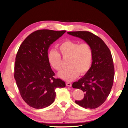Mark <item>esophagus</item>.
I'll return each mask as SVG.
<instances>
[{"instance_id": "1", "label": "esophagus", "mask_w": 128, "mask_h": 128, "mask_svg": "<svg viewBox=\"0 0 128 128\" xmlns=\"http://www.w3.org/2000/svg\"><path fill=\"white\" fill-rule=\"evenodd\" d=\"M66 86H69V87H71L72 86V84L70 83H69V82H67V83H66Z\"/></svg>"}]
</instances>
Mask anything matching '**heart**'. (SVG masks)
Segmentation results:
<instances>
[{"label": "heart", "instance_id": "heart-1", "mask_svg": "<svg viewBox=\"0 0 128 128\" xmlns=\"http://www.w3.org/2000/svg\"><path fill=\"white\" fill-rule=\"evenodd\" d=\"M58 50L59 53L56 50H51L48 53V59L50 65L59 72L62 68V60L60 55L64 59H68V67L59 74L61 78L72 81L76 78L80 73L84 75L90 70L92 63L93 51L89 44L67 40L60 44Z\"/></svg>", "mask_w": 128, "mask_h": 128}]
</instances>
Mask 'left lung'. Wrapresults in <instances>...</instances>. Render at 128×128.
Segmentation results:
<instances>
[{
	"instance_id": "1",
	"label": "left lung",
	"mask_w": 128,
	"mask_h": 128,
	"mask_svg": "<svg viewBox=\"0 0 128 128\" xmlns=\"http://www.w3.org/2000/svg\"><path fill=\"white\" fill-rule=\"evenodd\" d=\"M68 34L82 38L92 49L93 61L90 70L74 82L72 86L85 93L84 98L75 100L76 104L86 109H94L106 101L113 86L115 72L111 52L101 38L92 32L80 31Z\"/></svg>"
}]
</instances>
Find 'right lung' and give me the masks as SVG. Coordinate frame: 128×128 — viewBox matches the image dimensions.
I'll return each instance as SVG.
<instances>
[{"mask_svg": "<svg viewBox=\"0 0 128 128\" xmlns=\"http://www.w3.org/2000/svg\"><path fill=\"white\" fill-rule=\"evenodd\" d=\"M66 32L36 30L18 50L14 76L22 98L30 107L42 109L50 106L54 101L56 89L66 86L63 80L54 77L55 73L48 59L50 45Z\"/></svg>", "mask_w": 128, "mask_h": 128, "instance_id": "1", "label": "right lung"}]
</instances>
